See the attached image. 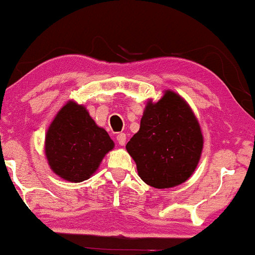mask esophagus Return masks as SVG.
<instances>
[{"mask_svg": "<svg viewBox=\"0 0 255 255\" xmlns=\"http://www.w3.org/2000/svg\"><path fill=\"white\" fill-rule=\"evenodd\" d=\"M116 139H117L118 144H120L121 146H124V145H125V142H127V135H125L124 133H120V134H117Z\"/></svg>", "mask_w": 255, "mask_h": 255, "instance_id": "esophagus-1", "label": "esophagus"}]
</instances>
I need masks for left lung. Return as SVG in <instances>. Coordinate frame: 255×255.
Segmentation results:
<instances>
[{
    "mask_svg": "<svg viewBox=\"0 0 255 255\" xmlns=\"http://www.w3.org/2000/svg\"><path fill=\"white\" fill-rule=\"evenodd\" d=\"M203 142L200 123L190 106L168 89L158 102L147 101L139 131L125 147L140 179L148 186L166 189L193 175Z\"/></svg>",
    "mask_w": 255,
    "mask_h": 255,
    "instance_id": "obj_1",
    "label": "left lung"
}]
</instances>
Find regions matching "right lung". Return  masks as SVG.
Returning <instances> with one entry per match:
<instances>
[{
  "instance_id": "add662e5",
  "label": "right lung",
  "mask_w": 255,
  "mask_h": 255,
  "mask_svg": "<svg viewBox=\"0 0 255 255\" xmlns=\"http://www.w3.org/2000/svg\"><path fill=\"white\" fill-rule=\"evenodd\" d=\"M115 142L85 106L69 100L45 134V155L53 173L68 182L88 180Z\"/></svg>"
}]
</instances>
